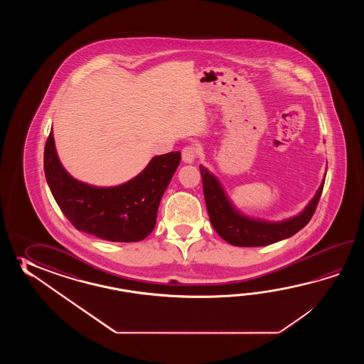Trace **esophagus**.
Listing matches in <instances>:
<instances>
[{
    "label": "esophagus",
    "instance_id": "1",
    "mask_svg": "<svg viewBox=\"0 0 364 364\" xmlns=\"http://www.w3.org/2000/svg\"><path fill=\"white\" fill-rule=\"evenodd\" d=\"M198 155V151L193 146H186L182 149V160L186 164H193L195 161V157Z\"/></svg>",
    "mask_w": 364,
    "mask_h": 364
}]
</instances>
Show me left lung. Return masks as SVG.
<instances>
[{
	"instance_id": "8db88e82",
	"label": "left lung",
	"mask_w": 364,
	"mask_h": 364,
	"mask_svg": "<svg viewBox=\"0 0 364 364\" xmlns=\"http://www.w3.org/2000/svg\"><path fill=\"white\" fill-rule=\"evenodd\" d=\"M203 191L209 220L217 234L238 247H260L293 237L309 224L324 187L325 176L314 198L302 212L282 221H268L247 216L234 205L224 186L213 173L200 165Z\"/></svg>"
}]
</instances>
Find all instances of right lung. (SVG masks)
<instances>
[{
    "mask_svg": "<svg viewBox=\"0 0 364 364\" xmlns=\"http://www.w3.org/2000/svg\"><path fill=\"white\" fill-rule=\"evenodd\" d=\"M181 163V152L155 156L121 185H90L74 178L57 155L53 129L44 151L48 186L62 213L79 232L110 242H139L155 229L160 201Z\"/></svg>",
    "mask_w": 364,
    "mask_h": 364,
    "instance_id": "1",
    "label": "right lung"
}]
</instances>
